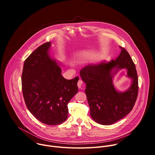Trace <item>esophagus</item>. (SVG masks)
I'll list each match as a JSON object with an SVG mask.
<instances>
[{
  "label": "esophagus",
  "mask_w": 155,
  "mask_h": 155,
  "mask_svg": "<svg viewBox=\"0 0 155 155\" xmlns=\"http://www.w3.org/2000/svg\"><path fill=\"white\" fill-rule=\"evenodd\" d=\"M77 85H78V87L79 88H81V86H82V85H83V81H82L81 80H79L78 81V83H77Z\"/></svg>",
  "instance_id": "34e87169"
}]
</instances>
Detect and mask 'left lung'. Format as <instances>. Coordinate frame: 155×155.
<instances>
[{
	"label": "left lung",
	"instance_id": "1",
	"mask_svg": "<svg viewBox=\"0 0 155 155\" xmlns=\"http://www.w3.org/2000/svg\"><path fill=\"white\" fill-rule=\"evenodd\" d=\"M115 59L89 64L80 71L86 83L84 90L90 108L91 118L97 123L110 125L126 117L134 107L137 98L139 86L136 65L128 52L123 47ZM126 68L132 84L124 92L116 90L113 84L114 75L120 69Z\"/></svg>",
	"mask_w": 155,
	"mask_h": 155
}]
</instances>
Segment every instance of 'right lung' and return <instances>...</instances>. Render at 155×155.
<instances>
[{
    "mask_svg": "<svg viewBox=\"0 0 155 155\" xmlns=\"http://www.w3.org/2000/svg\"><path fill=\"white\" fill-rule=\"evenodd\" d=\"M51 42L43 43L25 60L22 90L29 112L40 122L53 126L68 118V104L77 93L78 77L64 78L57 62L50 58Z\"/></svg>",
    "mask_w": 155,
    "mask_h": 155,
    "instance_id": "add662e5",
    "label": "right lung"
}]
</instances>
